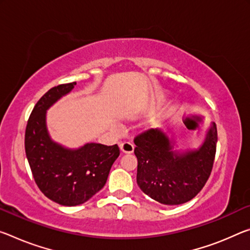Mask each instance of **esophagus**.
<instances>
[{
    "label": "esophagus",
    "instance_id": "esophagus-1",
    "mask_svg": "<svg viewBox=\"0 0 250 250\" xmlns=\"http://www.w3.org/2000/svg\"><path fill=\"white\" fill-rule=\"evenodd\" d=\"M120 149L122 152L125 153H132L133 150H134V146L131 144V142H122L120 144Z\"/></svg>",
    "mask_w": 250,
    "mask_h": 250
}]
</instances>
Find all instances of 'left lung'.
Segmentation results:
<instances>
[{"label":"left lung","instance_id":"8db88e82","mask_svg":"<svg viewBox=\"0 0 250 250\" xmlns=\"http://www.w3.org/2000/svg\"><path fill=\"white\" fill-rule=\"evenodd\" d=\"M138 159L137 184L146 195L164 205H181L204 188L216 154L217 126L211 124L204 144L179 151L165 131L150 129L134 138Z\"/></svg>","mask_w":250,"mask_h":250}]
</instances>
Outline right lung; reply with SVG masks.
Here are the masks:
<instances>
[{"instance_id":"obj_1","label":"right lung","mask_w":250,"mask_h":250,"mask_svg":"<svg viewBox=\"0 0 250 250\" xmlns=\"http://www.w3.org/2000/svg\"><path fill=\"white\" fill-rule=\"evenodd\" d=\"M77 82L50 89L31 112L25 129V153L35 184L49 199L62 206L88 201L104 187L110 169L120 154L117 145L85 144L65 148L51 139L46 110L68 94Z\"/></svg>"}]
</instances>
